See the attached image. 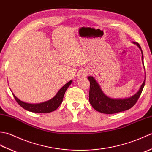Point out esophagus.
Returning <instances> with one entry per match:
<instances>
[{"label": "esophagus", "mask_w": 152, "mask_h": 152, "mask_svg": "<svg viewBox=\"0 0 152 152\" xmlns=\"http://www.w3.org/2000/svg\"><path fill=\"white\" fill-rule=\"evenodd\" d=\"M87 74H88V72H87L86 70H82L79 74L78 78H82V77H84V76H86L87 75Z\"/></svg>", "instance_id": "esophagus-1"}]
</instances>
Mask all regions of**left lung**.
Wrapping results in <instances>:
<instances>
[{
    "label": "left lung",
    "instance_id": "obj_1",
    "mask_svg": "<svg viewBox=\"0 0 152 152\" xmlns=\"http://www.w3.org/2000/svg\"><path fill=\"white\" fill-rule=\"evenodd\" d=\"M133 43L137 44V46L141 50L142 61L144 65L143 53L141 50V47L138 43L135 42H133ZM88 78L90 82L89 94V100L90 104H91L93 108L95 110L106 114H115V113L127 110L133 107L136 104L138 98L140 97L141 93L142 91V89L145 85V82H146V78H145L142 84L141 85L138 92L135 93L133 96H131V97L125 98L124 99H114L110 98L104 94V93L102 91L98 83L96 82V80L93 77L89 76Z\"/></svg>",
    "mask_w": 152,
    "mask_h": 152
}]
</instances>
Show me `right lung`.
<instances>
[{
    "label": "right lung",
    "instance_id": "right-lung-1",
    "mask_svg": "<svg viewBox=\"0 0 152 152\" xmlns=\"http://www.w3.org/2000/svg\"><path fill=\"white\" fill-rule=\"evenodd\" d=\"M71 83H72V80H70V82L63 86L53 98L48 101L38 103V104H30V103L23 102L16 97L14 93H12V94L18 104L27 110L34 113H50L56 110L60 106L63 101L64 93L71 84Z\"/></svg>",
    "mask_w": 152,
    "mask_h": 152
}]
</instances>
